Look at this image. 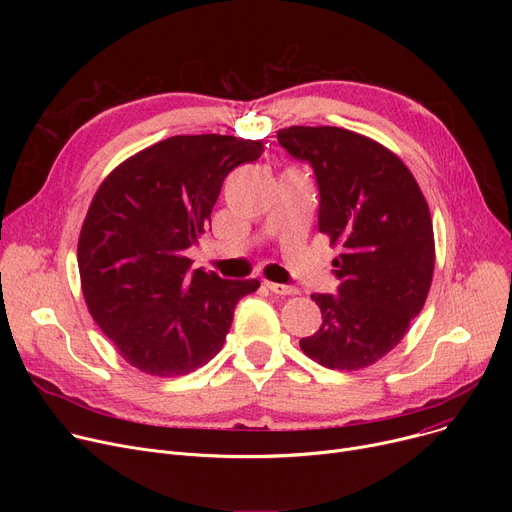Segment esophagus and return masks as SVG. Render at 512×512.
I'll return each instance as SVG.
<instances>
[{"instance_id":"esophagus-1","label":"esophagus","mask_w":512,"mask_h":512,"mask_svg":"<svg viewBox=\"0 0 512 512\" xmlns=\"http://www.w3.org/2000/svg\"><path fill=\"white\" fill-rule=\"evenodd\" d=\"M265 286L270 288L274 294H284V297H288V294H297L299 292L294 286H286V284H278V282H265Z\"/></svg>"}]
</instances>
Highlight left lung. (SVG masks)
Wrapping results in <instances>:
<instances>
[{"label":"left lung","mask_w":512,"mask_h":512,"mask_svg":"<svg viewBox=\"0 0 512 512\" xmlns=\"http://www.w3.org/2000/svg\"><path fill=\"white\" fill-rule=\"evenodd\" d=\"M280 145L313 166L319 232L340 247L338 294H311L321 328L301 351L338 371L378 363L405 338L434 278L436 242L421 188L394 151L338 126H290Z\"/></svg>","instance_id":"8db88e82"}]
</instances>
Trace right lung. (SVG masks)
I'll return each mask as SVG.
<instances>
[{
    "label": "right lung",
    "instance_id": "add662e5",
    "mask_svg": "<svg viewBox=\"0 0 512 512\" xmlns=\"http://www.w3.org/2000/svg\"><path fill=\"white\" fill-rule=\"evenodd\" d=\"M263 153L261 141L178 134L124 159L89 205L78 236L87 309L126 363L157 378L186 375L222 351L236 303L259 280L191 272L224 178Z\"/></svg>",
    "mask_w": 512,
    "mask_h": 512
}]
</instances>
